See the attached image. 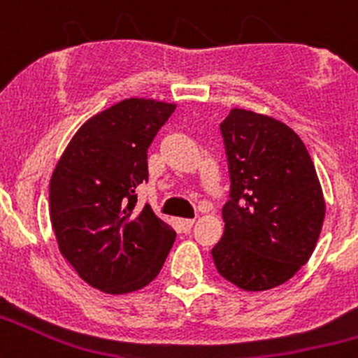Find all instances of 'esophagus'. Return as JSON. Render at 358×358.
I'll return each instance as SVG.
<instances>
[{
    "label": "esophagus",
    "instance_id": "esophagus-1",
    "mask_svg": "<svg viewBox=\"0 0 358 358\" xmlns=\"http://www.w3.org/2000/svg\"><path fill=\"white\" fill-rule=\"evenodd\" d=\"M195 224V218H181L179 220V227H181V231H185V233H188L192 227H194Z\"/></svg>",
    "mask_w": 358,
    "mask_h": 358
}]
</instances>
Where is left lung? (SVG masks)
<instances>
[{
  "mask_svg": "<svg viewBox=\"0 0 358 358\" xmlns=\"http://www.w3.org/2000/svg\"><path fill=\"white\" fill-rule=\"evenodd\" d=\"M231 189L211 249L218 274L249 292L289 281L308 262L324 220L317 172L299 136L271 116L231 109L220 123Z\"/></svg>",
  "mask_w": 358,
  "mask_h": 358,
  "instance_id": "1",
  "label": "left lung"
}]
</instances>
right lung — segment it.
<instances>
[{"mask_svg": "<svg viewBox=\"0 0 358 358\" xmlns=\"http://www.w3.org/2000/svg\"><path fill=\"white\" fill-rule=\"evenodd\" d=\"M176 106L127 98L73 136L50 181V220L62 256L107 294L143 289L176 240L136 188L148 181L147 150Z\"/></svg>", "mask_w": 358, "mask_h": 358, "instance_id": "obj_1", "label": "right lung"}]
</instances>
